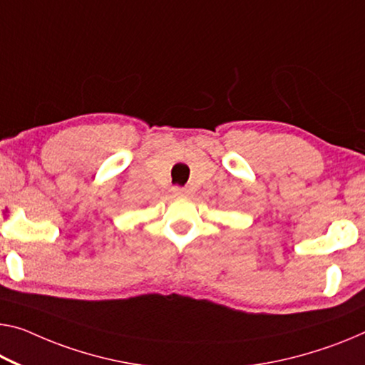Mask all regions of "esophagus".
<instances>
[{"mask_svg":"<svg viewBox=\"0 0 365 365\" xmlns=\"http://www.w3.org/2000/svg\"><path fill=\"white\" fill-rule=\"evenodd\" d=\"M173 194L175 195H178V197H182V195H186L187 194V190L184 189V187H173Z\"/></svg>","mask_w":365,"mask_h":365,"instance_id":"34e87169","label":"esophagus"}]
</instances>
